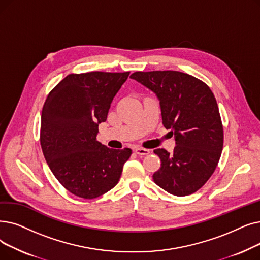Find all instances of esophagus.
Returning <instances> with one entry per match:
<instances>
[{
  "label": "esophagus",
  "instance_id": "obj_1",
  "mask_svg": "<svg viewBox=\"0 0 260 260\" xmlns=\"http://www.w3.org/2000/svg\"><path fill=\"white\" fill-rule=\"evenodd\" d=\"M134 152L136 153L137 155H139V156H144V155L150 154V150H148V149H142V148H136V149L134 150Z\"/></svg>",
  "mask_w": 260,
  "mask_h": 260
}]
</instances>
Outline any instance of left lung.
Listing matches in <instances>:
<instances>
[{
  "label": "left lung",
  "mask_w": 260,
  "mask_h": 260,
  "mask_svg": "<svg viewBox=\"0 0 260 260\" xmlns=\"http://www.w3.org/2000/svg\"><path fill=\"white\" fill-rule=\"evenodd\" d=\"M131 78L156 94L164 126L175 137L172 153L154 150L161 160L155 184L176 197L194 193L216 170L223 149L216 98L205 83L183 72L138 71Z\"/></svg>",
  "instance_id": "1"
}]
</instances>
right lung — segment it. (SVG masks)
Listing matches in <instances>:
<instances>
[{
	"label": "right lung",
	"mask_w": 260,
	"mask_h": 260,
	"mask_svg": "<svg viewBox=\"0 0 260 260\" xmlns=\"http://www.w3.org/2000/svg\"><path fill=\"white\" fill-rule=\"evenodd\" d=\"M129 72L69 74L49 93L41 114L40 143L58 182L78 198L106 193L120 179L131 149H109L96 140L115 95Z\"/></svg>",
	"instance_id": "right-lung-1"
}]
</instances>
